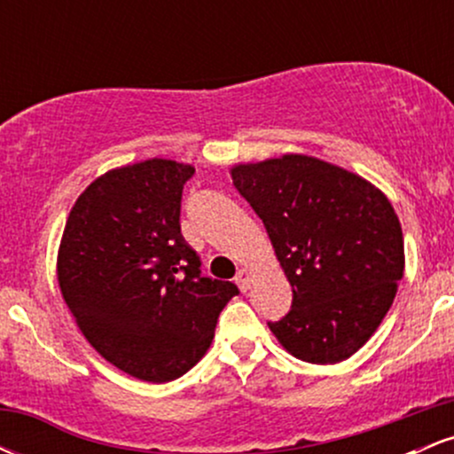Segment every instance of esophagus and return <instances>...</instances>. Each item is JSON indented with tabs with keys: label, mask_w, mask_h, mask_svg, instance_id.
Returning <instances> with one entry per match:
<instances>
[{
	"label": "esophagus",
	"mask_w": 454,
	"mask_h": 454,
	"mask_svg": "<svg viewBox=\"0 0 454 454\" xmlns=\"http://www.w3.org/2000/svg\"><path fill=\"white\" fill-rule=\"evenodd\" d=\"M234 281H237V286L243 290V293H247L249 281H252V278H249V270L247 269H239V273H237V278H234Z\"/></svg>",
	"instance_id": "obj_1"
}]
</instances>
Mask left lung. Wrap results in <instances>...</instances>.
Wrapping results in <instances>:
<instances>
[{
  "label": "left lung",
  "mask_w": 454,
  "mask_h": 454,
  "mask_svg": "<svg viewBox=\"0 0 454 454\" xmlns=\"http://www.w3.org/2000/svg\"><path fill=\"white\" fill-rule=\"evenodd\" d=\"M231 175L293 286L290 311L269 322L273 335L301 361L350 358L376 333L403 278V232L388 198L309 155L239 164Z\"/></svg>",
  "instance_id": "obj_1"
}]
</instances>
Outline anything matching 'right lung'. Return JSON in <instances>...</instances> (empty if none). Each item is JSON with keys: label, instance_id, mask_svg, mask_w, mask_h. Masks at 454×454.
Instances as JSON below:
<instances>
[{"label": "right lung", "instance_id": "obj_1", "mask_svg": "<svg viewBox=\"0 0 454 454\" xmlns=\"http://www.w3.org/2000/svg\"><path fill=\"white\" fill-rule=\"evenodd\" d=\"M194 168L145 160L108 170L67 215L57 279L78 328L114 367L145 382L190 372L239 288L205 278L181 234Z\"/></svg>", "mask_w": 454, "mask_h": 454}]
</instances>
